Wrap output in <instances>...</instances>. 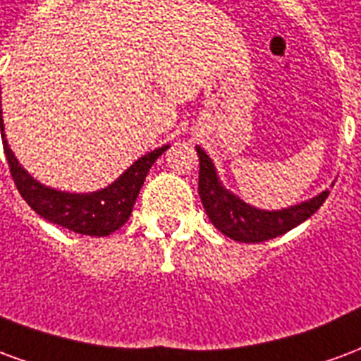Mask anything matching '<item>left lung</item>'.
<instances>
[{
  "label": "left lung",
  "instance_id": "left-lung-1",
  "mask_svg": "<svg viewBox=\"0 0 361 361\" xmlns=\"http://www.w3.org/2000/svg\"><path fill=\"white\" fill-rule=\"evenodd\" d=\"M197 154H199V166H201L199 168V195L203 201L204 211L212 224L235 242L257 243L286 234L288 230L302 224L313 212H317L319 207L325 203V199L329 197V191H323L321 195L313 197L305 203L290 207V209L259 211L222 188L211 158L207 157L203 149L197 147Z\"/></svg>",
  "mask_w": 361,
  "mask_h": 361
}]
</instances>
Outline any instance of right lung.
<instances>
[{
    "label": "right lung",
    "instance_id": "obj_1",
    "mask_svg": "<svg viewBox=\"0 0 361 361\" xmlns=\"http://www.w3.org/2000/svg\"><path fill=\"white\" fill-rule=\"evenodd\" d=\"M0 129L4 131V118H1V100H0ZM168 149H157L141 157L123 176L102 191L77 195V193H63L58 189H50L32 180L25 168H20L17 158L13 157L9 145L4 135V152L9 164V172L19 189L20 197L28 203V207L40 214L42 219L50 220L54 224L67 228L75 234L82 235H110L118 228L126 224L137 195L141 191L145 178L149 173L150 166L157 162V158Z\"/></svg>",
    "mask_w": 361,
    "mask_h": 361
}]
</instances>
